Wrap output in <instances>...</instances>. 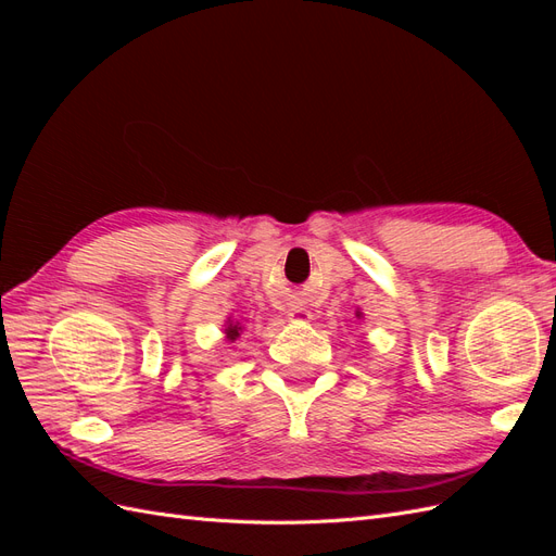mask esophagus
<instances>
[{"label":"esophagus","mask_w":556,"mask_h":556,"mask_svg":"<svg viewBox=\"0 0 556 556\" xmlns=\"http://www.w3.org/2000/svg\"><path fill=\"white\" fill-rule=\"evenodd\" d=\"M290 319H292V323H308V319L313 317L306 308H301V306H294V308H290Z\"/></svg>","instance_id":"1"}]
</instances>
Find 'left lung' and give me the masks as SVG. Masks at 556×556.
I'll return each instance as SVG.
<instances>
[{
	"label": "left lung",
	"mask_w": 556,
	"mask_h": 556,
	"mask_svg": "<svg viewBox=\"0 0 556 556\" xmlns=\"http://www.w3.org/2000/svg\"><path fill=\"white\" fill-rule=\"evenodd\" d=\"M355 315H357V319H362V317H364V313H362V311H357Z\"/></svg>",
	"instance_id": "left-lung-1"
}]
</instances>
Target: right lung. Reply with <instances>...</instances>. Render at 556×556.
<instances>
[{
	"label": "right lung",
	"mask_w": 556,
	"mask_h": 556,
	"mask_svg": "<svg viewBox=\"0 0 556 556\" xmlns=\"http://www.w3.org/2000/svg\"><path fill=\"white\" fill-rule=\"evenodd\" d=\"M241 331H243V325L239 323V319H233V317L229 315L227 323H225V336H227V341H237L239 336H241Z\"/></svg>",
	"instance_id": "add662e5"
}]
</instances>
